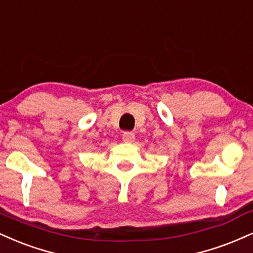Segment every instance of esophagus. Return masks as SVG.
I'll return each instance as SVG.
<instances>
[{
    "mask_svg": "<svg viewBox=\"0 0 253 253\" xmlns=\"http://www.w3.org/2000/svg\"><path fill=\"white\" fill-rule=\"evenodd\" d=\"M123 140L125 142H133L135 140V135L133 132H125L123 134Z\"/></svg>",
    "mask_w": 253,
    "mask_h": 253,
    "instance_id": "34e87169",
    "label": "esophagus"
}]
</instances>
